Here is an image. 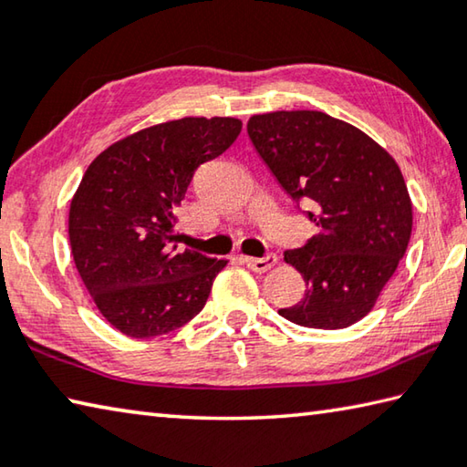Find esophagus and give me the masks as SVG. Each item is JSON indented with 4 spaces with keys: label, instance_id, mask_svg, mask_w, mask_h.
Segmentation results:
<instances>
[{
    "label": "esophagus",
    "instance_id": "34e87169",
    "mask_svg": "<svg viewBox=\"0 0 467 467\" xmlns=\"http://www.w3.org/2000/svg\"><path fill=\"white\" fill-rule=\"evenodd\" d=\"M243 262L247 264V267L253 272H267L272 265H275L278 257H275L274 253H267V255H264V257H244Z\"/></svg>",
    "mask_w": 467,
    "mask_h": 467
}]
</instances>
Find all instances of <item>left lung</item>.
<instances>
[{"label": "left lung", "mask_w": 467, "mask_h": 467, "mask_svg": "<svg viewBox=\"0 0 467 467\" xmlns=\"http://www.w3.org/2000/svg\"><path fill=\"white\" fill-rule=\"evenodd\" d=\"M253 146L284 192L317 226L284 253L306 282L278 313L296 326L342 329L373 309L412 234V202L401 171L354 125L321 110H275L247 123Z\"/></svg>", "instance_id": "1"}]
</instances>
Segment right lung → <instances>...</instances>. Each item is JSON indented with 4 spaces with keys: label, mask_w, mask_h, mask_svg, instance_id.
Here are the masks:
<instances>
[{
    "label": "right lung",
    "mask_w": 467,
    "mask_h": 467,
    "mask_svg": "<svg viewBox=\"0 0 467 467\" xmlns=\"http://www.w3.org/2000/svg\"><path fill=\"white\" fill-rule=\"evenodd\" d=\"M241 128L233 117L161 123L109 146L84 172L69 244L94 305L121 334H169L203 309L226 259L179 249L175 210L200 164L231 148Z\"/></svg>",
    "instance_id": "right-lung-1"
}]
</instances>
